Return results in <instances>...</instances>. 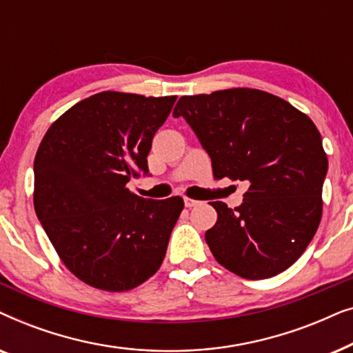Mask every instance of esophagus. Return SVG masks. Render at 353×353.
Instances as JSON below:
<instances>
[{
	"instance_id": "esophagus-1",
	"label": "esophagus",
	"mask_w": 353,
	"mask_h": 353,
	"mask_svg": "<svg viewBox=\"0 0 353 353\" xmlns=\"http://www.w3.org/2000/svg\"><path fill=\"white\" fill-rule=\"evenodd\" d=\"M199 204H201L199 201L191 199V197H185V205L190 207V209H191V207H196V205H199Z\"/></svg>"
}]
</instances>
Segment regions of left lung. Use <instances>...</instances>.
<instances>
[{
	"mask_svg": "<svg viewBox=\"0 0 353 353\" xmlns=\"http://www.w3.org/2000/svg\"><path fill=\"white\" fill-rule=\"evenodd\" d=\"M185 117L212 159L215 180L248 185L243 204L210 202L216 223L205 241L216 262L245 279L284 272L303 254L323 214L327 157L312 119L254 88L181 96Z\"/></svg>",
	"mask_w": 353,
	"mask_h": 353,
	"instance_id": "left-lung-1",
	"label": "left lung"
}]
</instances>
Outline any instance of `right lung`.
I'll return each mask as SVG.
<instances>
[{
    "label": "right lung",
    "mask_w": 353,
    "mask_h": 353,
    "mask_svg": "<svg viewBox=\"0 0 353 353\" xmlns=\"http://www.w3.org/2000/svg\"><path fill=\"white\" fill-rule=\"evenodd\" d=\"M176 96L93 94L48 128L33 172V205L62 263L109 292L139 286L161 268L185 202L144 199L127 183L148 173L152 138Z\"/></svg>",
    "instance_id": "obj_1"
}]
</instances>
